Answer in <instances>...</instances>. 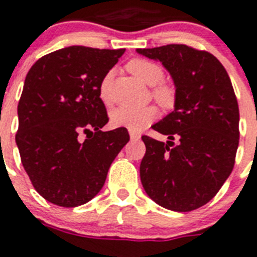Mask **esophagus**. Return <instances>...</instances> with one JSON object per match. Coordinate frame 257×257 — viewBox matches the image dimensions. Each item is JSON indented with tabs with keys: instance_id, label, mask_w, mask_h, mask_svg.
Wrapping results in <instances>:
<instances>
[{
	"instance_id": "1",
	"label": "esophagus",
	"mask_w": 257,
	"mask_h": 257,
	"mask_svg": "<svg viewBox=\"0 0 257 257\" xmlns=\"http://www.w3.org/2000/svg\"><path fill=\"white\" fill-rule=\"evenodd\" d=\"M129 136H131V140H133V141H137V140H140V133L139 132H132V131H131V132H129Z\"/></svg>"
}]
</instances>
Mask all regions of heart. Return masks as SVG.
Instances as JSON below:
<instances>
[{"label":"heart","mask_w":257,"mask_h":257,"mask_svg":"<svg viewBox=\"0 0 257 257\" xmlns=\"http://www.w3.org/2000/svg\"><path fill=\"white\" fill-rule=\"evenodd\" d=\"M126 69L143 81L147 85L152 86V97L161 108L171 109L176 104L175 86L163 82L164 80V69L160 64L148 60V58H133L126 64ZM112 74L106 73L101 80L100 98L105 105L113 102L112 90ZM157 109L153 105L143 106V108H131V106H120L110 113V121L117 128H126L132 132H139L157 118Z\"/></svg>","instance_id":"1"}]
</instances>
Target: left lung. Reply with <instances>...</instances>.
<instances>
[{"instance_id":"obj_1","label":"left lung","mask_w":257,"mask_h":257,"mask_svg":"<svg viewBox=\"0 0 257 257\" xmlns=\"http://www.w3.org/2000/svg\"><path fill=\"white\" fill-rule=\"evenodd\" d=\"M137 52L163 62L176 85L175 110L152 126L168 143L141 137V183L161 207L193 211L215 197L235 165L240 116L231 78L207 50L169 44Z\"/></svg>"}]
</instances>
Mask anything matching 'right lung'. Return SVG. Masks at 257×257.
Masks as SVG:
<instances>
[{
	"instance_id": "obj_1",
	"label": "right lung",
	"mask_w": 257,
	"mask_h": 257,
	"mask_svg": "<svg viewBox=\"0 0 257 257\" xmlns=\"http://www.w3.org/2000/svg\"><path fill=\"white\" fill-rule=\"evenodd\" d=\"M124 52L69 46L37 60L26 74L16 143L34 189L50 203L72 208L92 200L129 141L126 128L101 131L109 121L101 80Z\"/></svg>"
}]
</instances>
